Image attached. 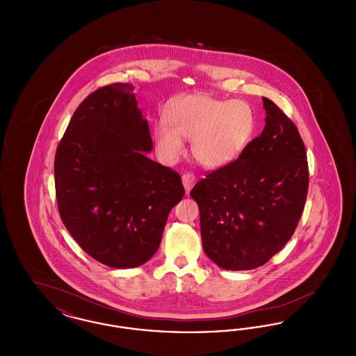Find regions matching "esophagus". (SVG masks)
Segmentation results:
<instances>
[{"label":"esophagus","mask_w":356,"mask_h":356,"mask_svg":"<svg viewBox=\"0 0 356 356\" xmlns=\"http://www.w3.org/2000/svg\"><path fill=\"white\" fill-rule=\"evenodd\" d=\"M181 180H183V186L186 188V193H189V191L192 189V186H195V181H196L195 175L193 173H184Z\"/></svg>","instance_id":"34e87169"}]
</instances>
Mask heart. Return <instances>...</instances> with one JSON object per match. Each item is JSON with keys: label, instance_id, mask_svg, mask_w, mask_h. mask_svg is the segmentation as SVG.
<instances>
[{"label": "heart", "instance_id": "b5f03b06", "mask_svg": "<svg viewBox=\"0 0 356 356\" xmlns=\"http://www.w3.org/2000/svg\"><path fill=\"white\" fill-rule=\"evenodd\" d=\"M167 125L153 129L159 154L168 163L184 151V138H192V154L207 170L232 164L244 152L254 136L256 119L252 106L243 100H221L196 93L170 102L165 111Z\"/></svg>", "mask_w": 356, "mask_h": 356}]
</instances>
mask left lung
<instances>
[{
  "label": "left lung",
  "mask_w": 356,
  "mask_h": 356,
  "mask_svg": "<svg viewBox=\"0 0 356 356\" xmlns=\"http://www.w3.org/2000/svg\"><path fill=\"white\" fill-rule=\"evenodd\" d=\"M266 127L232 164L191 191L199 205L205 254L222 270L266 264L293 235L305 208L308 164L303 140L282 109L263 97Z\"/></svg>",
  "instance_id": "left-lung-1"
}]
</instances>
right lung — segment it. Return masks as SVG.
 <instances>
[{
  "mask_svg": "<svg viewBox=\"0 0 356 356\" xmlns=\"http://www.w3.org/2000/svg\"><path fill=\"white\" fill-rule=\"evenodd\" d=\"M131 84L102 86L79 105L54 159L61 220L86 254L135 268L156 254L170 209L181 202L177 172L151 160L148 121Z\"/></svg>",
  "mask_w": 356,
  "mask_h": 356,
  "instance_id": "obj_1",
  "label": "right lung"
}]
</instances>
